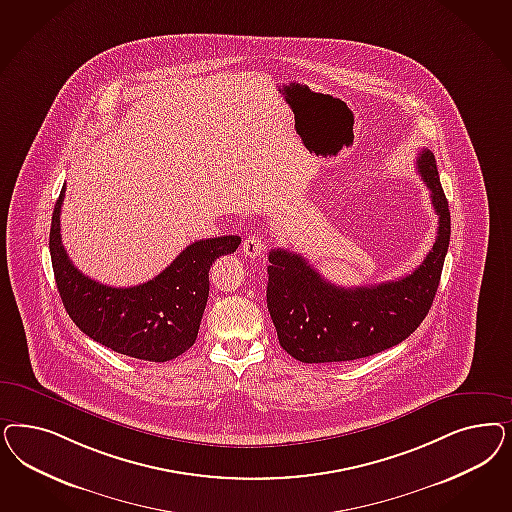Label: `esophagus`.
Instances as JSON below:
<instances>
[{"label":"esophagus","mask_w":512,"mask_h":512,"mask_svg":"<svg viewBox=\"0 0 512 512\" xmlns=\"http://www.w3.org/2000/svg\"><path fill=\"white\" fill-rule=\"evenodd\" d=\"M264 248V237H260L258 233H250V235L245 237V241H243V252H245L247 256H250V258L262 256Z\"/></svg>","instance_id":"obj_1"}]
</instances>
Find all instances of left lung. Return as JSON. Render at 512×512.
Returning a JSON list of instances; mask_svg holds the SVG:
<instances>
[{"label": "left lung", "instance_id": "obj_1", "mask_svg": "<svg viewBox=\"0 0 512 512\" xmlns=\"http://www.w3.org/2000/svg\"><path fill=\"white\" fill-rule=\"evenodd\" d=\"M439 216L435 243L411 275L343 288L326 281L301 254L273 248L267 267V309L281 347L299 362H350L396 347L431 309L450 243V211L428 149L416 158Z\"/></svg>", "mask_w": 512, "mask_h": 512}]
</instances>
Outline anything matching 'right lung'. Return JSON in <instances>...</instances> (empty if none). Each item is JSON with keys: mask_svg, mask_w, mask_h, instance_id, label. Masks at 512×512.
I'll return each instance as SVG.
<instances>
[{"mask_svg": "<svg viewBox=\"0 0 512 512\" xmlns=\"http://www.w3.org/2000/svg\"><path fill=\"white\" fill-rule=\"evenodd\" d=\"M66 186L54 205L49 248L58 292L77 328L118 354L169 362L196 343L209 297V269L235 252L239 235L199 239L188 245L152 281L113 288L83 275L67 256L60 235Z\"/></svg>", "mask_w": 512, "mask_h": 512, "instance_id": "right-lung-1", "label": "right lung"}]
</instances>
